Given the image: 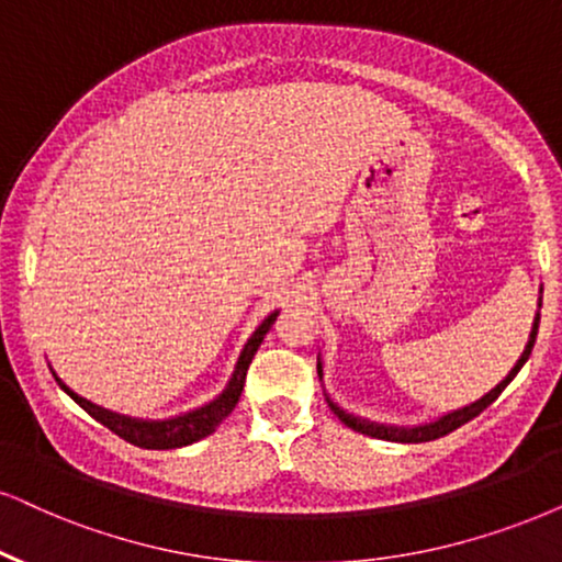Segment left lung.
<instances>
[{
	"instance_id": "8db88e82",
	"label": "left lung",
	"mask_w": 562,
	"mask_h": 562,
	"mask_svg": "<svg viewBox=\"0 0 562 562\" xmlns=\"http://www.w3.org/2000/svg\"><path fill=\"white\" fill-rule=\"evenodd\" d=\"M537 329H539V314H537V318H535V326H531L527 350L521 352V358H518V363H516L514 368H510V373L498 383V386L493 389V392L485 394V396H482V400H477L474 404H470V407H461V409H457V412H449V415H443V417H440V420H436V423L417 425V428H392V425H373V423H368V420H358V417L345 415V412L339 409V407H334V404H331V409L337 412V417L347 425V428L363 432V436L381 438V440H396V443H425V440H436V438H440V436H449L451 430L461 428V425L470 423L472 417H477L482 409H487L490 404L498 400L503 389H506L508 383L516 379V373L521 371V366L529 360L531 347H535V339H537ZM318 379H322V363H318Z\"/></svg>"
}]
</instances>
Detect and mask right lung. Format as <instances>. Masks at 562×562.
I'll list each match as a JSON object with an SVG mask.
<instances>
[{
    "mask_svg": "<svg viewBox=\"0 0 562 562\" xmlns=\"http://www.w3.org/2000/svg\"><path fill=\"white\" fill-rule=\"evenodd\" d=\"M274 318H277V311H274V314H269L265 322H261L259 329L251 334V339L246 342L244 352H240L236 373H233L228 389H225V392L220 394L215 402L204 404L202 409H194V412H189V415L173 417V420L145 423V420H132V417L113 415V412L95 407V404H90L88 400H82V396L69 392V389L64 386L61 381H59V386L69 396H72V400L80 404V407L88 412L90 417H95L98 423L105 425V428H109L111 432H116L119 438L130 440L132 446H139V449H179V446H189L199 438L210 436V432L215 430L217 425L231 415L233 407H236L238 400H240V392H244V381H246L248 366H251L254 355H257L261 339H265V334L272 329Z\"/></svg>",
    "mask_w": 562,
    "mask_h": 562,
    "instance_id": "obj_1",
    "label": "right lung"
}]
</instances>
